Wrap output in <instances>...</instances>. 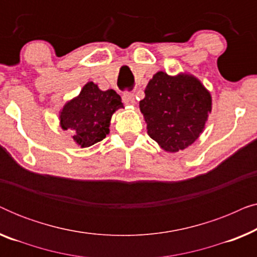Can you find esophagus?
<instances>
[{
  "mask_svg": "<svg viewBox=\"0 0 257 257\" xmlns=\"http://www.w3.org/2000/svg\"><path fill=\"white\" fill-rule=\"evenodd\" d=\"M122 101L127 105H135L136 104V94L132 92H125L122 94Z\"/></svg>",
  "mask_w": 257,
  "mask_h": 257,
  "instance_id": "obj_1",
  "label": "esophagus"
}]
</instances>
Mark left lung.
Instances as JSON below:
<instances>
[{
	"mask_svg": "<svg viewBox=\"0 0 257 257\" xmlns=\"http://www.w3.org/2000/svg\"><path fill=\"white\" fill-rule=\"evenodd\" d=\"M139 107L149 136L163 150L175 153L191 146L202 133L212 111V97L194 76L159 71L147 84Z\"/></svg>",
	"mask_w": 257,
	"mask_h": 257,
	"instance_id": "obj_1",
	"label": "left lung"
}]
</instances>
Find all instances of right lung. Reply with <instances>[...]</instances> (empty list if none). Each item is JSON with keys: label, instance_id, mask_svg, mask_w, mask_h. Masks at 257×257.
Here are the masks:
<instances>
[{"label": "right lung", "instance_id": "add662e5", "mask_svg": "<svg viewBox=\"0 0 257 257\" xmlns=\"http://www.w3.org/2000/svg\"><path fill=\"white\" fill-rule=\"evenodd\" d=\"M120 107H124L121 98L114 90L101 91L97 84L89 82L63 106L61 127L71 130L72 139L80 147L92 146L108 135L112 114Z\"/></svg>", "mask_w": 257, "mask_h": 257}]
</instances>
